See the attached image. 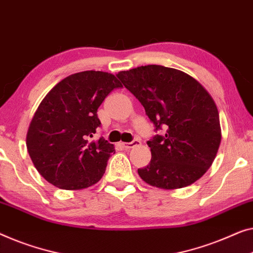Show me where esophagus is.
Here are the masks:
<instances>
[{
  "label": "esophagus",
  "instance_id": "obj_1",
  "mask_svg": "<svg viewBox=\"0 0 253 253\" xmlns=\"http://www.w3.org/2000/svg\"><path fill=\"white\" fill-rule=\"evenodd\" d=\"M138 145H140V140H133V141H131V142H122V146H123L124 148H126V149L133 148V147H135V146H138Z\"/></svg>",
  "mask_w": 253,
  "mask_h": 253
}]
</instances>
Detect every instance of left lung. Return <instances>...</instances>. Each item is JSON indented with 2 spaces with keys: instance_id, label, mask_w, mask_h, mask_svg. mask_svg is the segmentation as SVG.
Segmentation results:
<instances>
[{
  "instance_id": "1",
  "label": "left lung",
  "mask_w": 253,
  "mask_h": 253,
  "mask_svg": "<svg viewBox=\"0 0 253 253\" xmlns=\"http://www.w3.org/2000/svg\"><path fill=\"white\" fill-rule=\"evenodd\" d=\"M118 78L144 106L156 130L147 145L152 160L138 174L162 189L187 187L213 163L221 141L217 105L202 84L179 69L147 65Z\"/></svg>"
}]
</instances>
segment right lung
<instances>
[{
	"label": "right lung",
	"mask_w": 253,
	"mask_h": 253,
	"mask_svg": "<svg viewBox=\"0 0 253 253\" xmlns=\"http://www.w3.org/2000/svg\"><path fill=\"white\" fill-rule=\"evenodd\" d=\"M121 86L111 73L85 71L61 80L43 98L28 126L26 146L47 182L79 190L100 180L114 145L90 138L100 126L97 111L101 102Z\"/></svg>",
	"instance_id": "add662e5"
}]
</instances>
